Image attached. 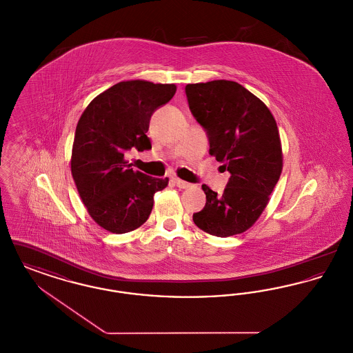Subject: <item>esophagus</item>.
<instances>
[{
	"label": "esophagus",
	"instance_id": "34e87169",
	"mask_svg": "<svg viewBox=\"0 0 353 353\" xmlns=\"http://www.w3.org/2000/svg\"><path fill=\"white\" fill-rule=\"evenodd\" d=\"M173 181H174V184L177 185L180 189H188V188L192 186V184H189V183H186V181H183V180H180V179H177V177H173Z\"/></svg>",
	"mask_w": 353,
	"mask_h": 353
}]
</instances>
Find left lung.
I'll return each instance as SVG.
<instances>
[{
    "label": "left lung",
    "instance_id": "obj_1",
    "mask_svg": "<svg viewBox=\"0 0 353 353\" xmlns=\"http://www.w3.org/2000/svg\"><path fill=\"white\" fill-rule=\"evenodd\" d=\"M185 94L209 139V153L230 173L222 194L202 185L206 203L193 221L216 236L243 233L265 210L282 173L276 121L263 101L236 82L186 84Z\"/></svg>",
    "mask_w": 353,
    "mask_h": 353
}]
</instances>
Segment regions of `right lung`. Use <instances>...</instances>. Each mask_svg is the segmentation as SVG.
<instances>
[{
    "mask_svg": "<svg viewBox=\"0 0 353 353\" xmlns=\"http://www.w3.org/2000/svg\"><path fill=\"white\" fill-rule=\"evenodd\" d=\"M174 92V84L120 82L91 101L78 121L71 173L90 216L111 233L140 228L151 214L154 193L168 185V177L134 170L124 154L151 150V117Z\"/></svg>",
    "mask_w": 353,
    "mask_h": 353,
    "instance_id": "add662e5",
    "label": "right lung"
}]
</instances>
